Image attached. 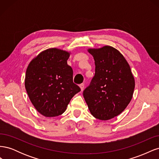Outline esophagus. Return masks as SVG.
<instances>
[{
  "mask_svg": "<svg viewBox=\"0 0 159 159\" xmlns=\"http://www.w3.org/2000/svg\"><path fill=\"white\" fill-rule=\"evenodd\" d=\"M80 88H81V91H84V89L85 85H84V84H81L80 85Z\"/></svg>",
  "mask_w": 159,
  "mask_h": 159,
  "instance_id": "34e87169",
  "label": "esophagus"
}]
</instances>
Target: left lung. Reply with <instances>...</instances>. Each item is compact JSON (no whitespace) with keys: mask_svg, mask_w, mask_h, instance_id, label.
I'll use <instances>...</instances> for the list:
<instances>
[{"mask_svg":"<svg viewBox=\"0 0 159 159\" xmlns=\"http://www.w3.org/2000/svg\"><path fill=\"white\" fill-rule=\"evenodd\" d=\"M88 51L94 58L95 73L84 98L91 115L106 121L121 114L131 102L134 79L128 62L113 47Z\"/></svg>","mask_w":159,"mask_h":159,"instance_id":"1","label":"left lung"}]
</instances>
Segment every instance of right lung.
<instances>
[{
	"label": "right lung",
	"instance_id": "obj_1",
	"mask_svg": "<svg viewBox=\"0 0 159 159\" xmlns=\"http://www.w3.org/2000/svg\"><path fill=\"white\" fill-rule=\"evenodd\" d=\"M70 55L68 52L49 48L28 64L25 88L32 105L45 117L61 115L71 99L81 91L73 82V70L67 64Z\"/></svg>",
	"mask_w": 159,
	"mask_h": 159
}]
</instances>
